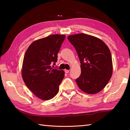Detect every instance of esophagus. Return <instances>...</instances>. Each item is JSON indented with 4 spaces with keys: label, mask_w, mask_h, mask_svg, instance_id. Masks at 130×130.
Instances as JSON below:
<instances>
[{
    "label": "esophagus",
    "mask_w": 130,
    "mask_h": 130,
    "mask_svg": "<svg viewBox=\"0 0 130 130\" xmlns=\"http://www.w3.org/2000/svg\"><path fill=\"white\" fill-rule=\"evenodd\" d=\"M65 72L66 73H68L69 72V70H67V69H65Z\"/></svg>",
    "instance_id": "obj_1"
}]
</instances>
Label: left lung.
Returning a JSON list of instances; mask_svg holds the SVG:
<instances>
[{"label":"left lung","instance_id":"8db88e82","mask_svg":"<svg viewBox=\"0 0 130 130\" xmlns=\"http://www.w3.org/2000/svg\"><path fill=\"white\" fill-rule=\"evenodd\" d=\"M75 48L81 63V74L76 80L80 89L94 94L106 86L112 73L111 52L104 42L81 33L68 37Z\"/></svg>","mask_w":130,"mask_h":130}]
</instances>
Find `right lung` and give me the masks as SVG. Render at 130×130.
Instances as JSON below:
<instances>
[{
	"instance_id": "1",
	"label": "right lung",
	"mask_w": 130,
	"mask_h": 130,
	"mask_svg": "<svg viewBox=\"0 0 130 130\" xmlns=\"http://www.w3.org/2000/svg\"><path fill=\"white\" fill-rule=\"evenodd\" d=\"M65 38V35L54 34L39 39L31 44L25 53L23 80L28 88L42 100L54 98L64 77V71L54 69L52 65H56Z\"/></svg>"
}]
</instances>
